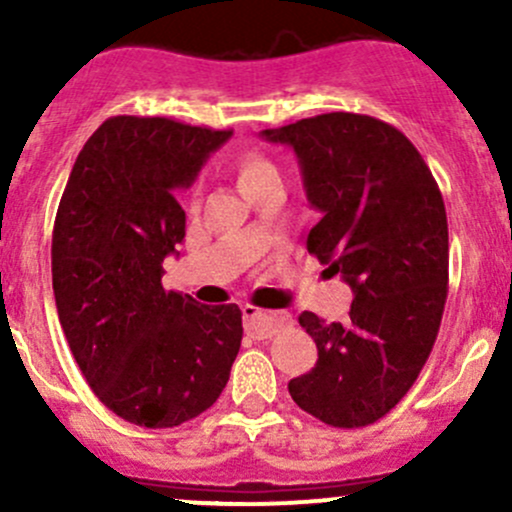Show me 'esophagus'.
Returning <instances> with one entry per match:
<instances>
[{"mask_svg":"<svg viewBox=\"0 0 512 512\" xmlns=\"http://www.w3.org/2000/svg\"><path fill=\"white\" fill-rule=\"evenodd\" d=\"M242 317H245L247 334H252V337L257 339H270L272 334L280 332V329L289 322L287 314L265 312V309L252 307V304H247V307L242 309Z\"/></svg>","mask_w":512,"mask_h":512,"instance_id":"1","label":"esophagus"}]
</instances>
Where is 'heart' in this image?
Segmentation results:
<instances>
[{"instance_id": "b5f03b06", "label": "heart", "mask_w": 512, "mask_h": 512, "mask_svg": "<svg viewBox=\"0 0 512 512\" xmlns=\"http://www.w3.org/2000/svg\"><path fill=\"white\" fill-rule=\"evenodd\" d=\"M235 168H237L240 188L245 190L247 195H250L255 188H260V185L272 183V180H282L280 165L262 151H245L240 158H237Z\"/></svg>"}]
</instances>
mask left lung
Instances as JSON below:
<instances>
[{"label":"left lung","mask_w":512,"mask_h":512,"mask_svg":"<svg viewBox=\"0 0 512 512\" xmlns=\"http://www.w3.org/2000/svg\"><path fill=\"white\" fill-rule=\"evenodd\" d=\"M262 138L294 148L307 200L322 213L307 250L354 289L344 324L299 314L319 359L289 381V396L327 426H369L404 399L438 337L448 297L443 195L414 143L374 116L322 113Z\"/></svg>","instance_id":"left-lung-1"}]
</instances>
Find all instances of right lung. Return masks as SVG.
Masks as SVG:
<instances>
[{
	"instance_id": "right-lung-1",
	"label": "right lung",
	"mask_w": 512,
	"mask_h": 512,
	"mask_svg": "<svg viewBox=\"0 0 512 512\" xmlns=\"http://www.w3.org/2000/svg\"><path fill=\"white\" fill-rule=\"evenodd\" d=\"M232 136L163 116H111L71 168L51 235V282L71 354L106 409L173 428L218 401L240 352L237 304L160 285L185 237L178 203Z\"/></svg>"
}]
</instances>
